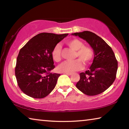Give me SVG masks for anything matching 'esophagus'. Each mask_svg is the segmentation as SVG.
Wrapping results in <instances>:
<instances>
[{
	"mask_svg": "<svg viewBox=\"0 0 129 129\" xmlns=\"http://www.w3.org/2000/svg\"><path fill=\"white\" fill-rule=\"evenodd\" d=\"M64 74H65V75H67L68 76H71L72 75V73H65Z\"/></svg>",
	"mask_w": 129,
	"mask_h": 129,
	"instance_id": "34e87169",
	"label": "esophagus"
}]
</instances>
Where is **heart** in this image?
I'll use <instances>...</instances> for the list:
<instances>
[{"label":"heart","instance_id":"1","mask_svg":"<svg viewBox=\"0 0 129 129\" xmlns=\"http://www.w3.org/2000/svg\"><path fill=\"white\" fill-rule=\"evenodd\" d=\"M67 44L75 51H76L75 58L73 61H65L58 67V70L61 72L72 73L78 71L83 68V64L88 65L91 62L94 57V52L92 48L85 46L84 43L77 39H73L67 41ZM61 45L58 44L53 48L52 51V56L54 61L59 62L61 60Z\"/></svg>","mask_w":129,"mask_h":129}]
</instances>
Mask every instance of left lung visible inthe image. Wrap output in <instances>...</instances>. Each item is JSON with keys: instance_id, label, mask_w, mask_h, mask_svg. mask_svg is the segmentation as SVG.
I'll list each match as a JSON object with an SVG mask.
<instances>
[{"instance_id": "obj_1", "label": "left lung", "mask_w": 129, "mask_h": 129, "mask_svg": "<svg viewBox=\"0 0 129 129\" xmlns=\"http://www.w3.org/2000/svg\"><path fill=\"white\" fill-rule=\"evenodd\" d=\"M92 48L94 56L89 70L80 74L77 88L88 95L101 94L112 85L116 78L118 61L113 50L103 39L90 31L76 32Z\"/></svg>"}]
</instances>
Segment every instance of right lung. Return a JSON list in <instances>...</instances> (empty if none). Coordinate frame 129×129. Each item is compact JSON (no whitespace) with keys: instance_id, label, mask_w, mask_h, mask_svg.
Returning a JSON list of instances; mask_svg holds the SVG:
<instances>
[{"instance_id":"obj_1","label":"right lung","mask_w":129,"mask_h":129,"mask_svg":"<svg viewBox=\"0 0 129 129\" xmlns=\"http://www.w3.org/2000/svg\"><path fill=\"white\" fill-rule=\"evenodd\" d=\"M68 35L43 32L21 48L16 59L15 76L19 87L26 95L43 99L53 90L60 74L51 73L55 67L52 51Z\"/></svg>"}]
</instances>
